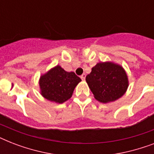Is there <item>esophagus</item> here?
Returning <instances> with one entry per match:
<instances>
[{"instance_id": "obj_1", "label": "esophagus", "mask_w": 154, "mask_h": 154, "mask_svg": "<svg viewBox=\"0 0 154 154\" xmlns=\"http://www.w3.org/2000/svg\"><path fill=\"white\" fill-rule=\"evenodd\" d=\"M85 77H86V75L85 74V73H83V74L81 76V78H82V80H83V81H84V80L85 79Z\"/></svg>"}]
</instances>
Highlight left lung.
Segmentation results:
<instances>
[{"label":"left lung","instance_id":"obj_1","mask_svg":"<svg viewBox=\"0 0 154 154\" xmlns=\"http://www.w3.org/2000/svg\"><path fill=\"white\" fill-rule=\"evenodd\" d=\"M94 98L101 103L121 98L129 87V78L122 65L112 61L97 63L85 78Z\"/></svg>","mask_w":154,"mask_h":154}]
</instances>
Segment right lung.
I'll list each match as a JSON object with an SVG mask.
<instances>
[{"mask_svg": "<svg viewBox=\"0 0 154 154\" xmlns=\"http://www.w3.org/2000/svg\"><path fill=\"white\" fill-rule=\"evenodd\" d=\"M81 82V78L74 72H67L57 65L41 75L40 94L48 101L62 104L71 98L74 89Z\"/></svg>", "mask_w": 154, "mask_h": 154, "instance_id": "add662e5", "label": "right lung"}]
</instances>
